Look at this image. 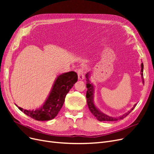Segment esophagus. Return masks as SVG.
<instances>
[{
  "label": "esophagus",
  "mask_w": 154,
  "mask_h": 154,
  "mask_svg": "<svg viewBox=\"0 0 154 154\" xmlns=\"http://www.w3.org/2000/svg\"><path fill=\"white\" fill-rule=\"evenodd\" d=\"M78 79L79 80H83V78H84V74H85V71H84V69H83L82 68L80 69H78Z\"/></svg>",
  "instance_id": "1"
}]
</instances>
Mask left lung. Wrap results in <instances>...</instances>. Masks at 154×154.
<instances>
[{
	"instance_id": "8db88e82",
	"label": "left lung",
	"mask_w": 154,
	"mask_h": 154,
	"mask_svg": "<svg viewBox=\"0 0 154 154\" xmlns=\"http://www.w3.org/2000/svg\"><path fill=\"white\" fill-rule=\"evenodd\" d=\"M141 77H142V80L143 82H144V79H143V63H141ZM89 73L86 74L85 77H86V87L87 88V94H86V97H87V105L88 109H89L91 112L94 115L95 117L98 119L100 122H114V121H117L118 119H122L125 118L126 116H127L130 112H131L132 110L135 108V106H136V104H135L133 106V108L128 111L127 113H126L123 114L122 116H119V118H114V117H111V116H107L103 113H102L101 112H100L98 109H97L96 106L94 104V101H93V97H94V86L89 81Z\"/></svg>"
}]
</instances>
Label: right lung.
I'll list each match as a JSON object with an SVG mask.
<instances>
[{
	"mask_svg": "<svg viewBox=\"0 0 154 154\" xmlns=\"http://www.w3.org/2000/svg\"><path fill=\"white\" fill-rule=\"evenodd\" d=\"M78 80L76 72L71 71L59 75L44 104L35 110H24L17 106L27 116L37 121H48L54 118L63 105L65 97Z\"/></svg>",
	"mask_w": 154,
	"mask_h": 154,
	"instance_id": "obj_1",
	"label": "right lung"
}]
</instances>
